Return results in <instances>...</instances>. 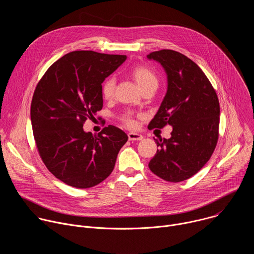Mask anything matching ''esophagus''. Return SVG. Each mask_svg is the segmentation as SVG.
<instances>
[{
  "label": "esophagus",
  "mask_w": 254,
  "mask_h": 254,
  "mask_svg": "<svg viewBox=\"0 0 254 254\" xmlns=\"http://www.w3.org/2000/svg\"><path fill=\"white\" fill-rule=\"evenodd\" d=\"M127 136L129 140H141L143 138V136L137 132H129Z\"/></svg>",
  "instance_id": "1"
}]
</instances>
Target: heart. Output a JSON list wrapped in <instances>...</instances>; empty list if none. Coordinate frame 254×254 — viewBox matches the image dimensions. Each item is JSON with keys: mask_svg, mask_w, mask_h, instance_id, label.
Masks as SVG:
<instances>
[{"mask_svg": "<svg viewBox=\"0 0 254 254\" xmlns=\"http://www.w3.org/2000/svg\"><path fill=\"white\" fill-rule=\"evenodd\" d=\"M131 77L136 82L140 90L150 87V86H158V77L155 72L146 66H136L130 71ZM115 87H116V79L114 77L107 78L101 86V93L102 96L106 99H110L114 96L115 93ZM124 122L128 127L134 126V121L132 120L130 114H126L123 118Z\"/></svg>", "mask_w": 254, "mask_h": 254, "instance_id": "b5f03b06", "label": "heart"}]
</instances>
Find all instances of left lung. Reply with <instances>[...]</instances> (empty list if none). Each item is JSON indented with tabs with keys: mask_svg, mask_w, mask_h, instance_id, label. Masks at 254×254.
I'll use <instances>...</instances> for the list:
<instances>
[{
	"mask_svg": "<svg viewBox=\"0 0 254 254\" xmlns=\"http://www.w3.org/2000/svg\"><path fill=\"white\" fill-rule=\"evenodd\" d=\"M167 74V92L149 128L173 127L170 138L156 139L159 150L150 170L168 182L178 183L198 173L211 158L218 140L220 106L201 68L180 52L150 53Z\"/></svg>",
	"mask_w": 254,
	"mask_h": 254,
	"instance_id": "left-lung-1",
	"label": "left lung"
}]
</instances>
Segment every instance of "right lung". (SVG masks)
<instances>
[{"instance_id":"1","label":"right lung","mask_w":254,"mask_h":254,"mask_svg":"<svg viewBox=\"0 0 254 254\" xmlns=\"http://www.w3.org/2000/svg\"><path fill=\"white\" fill-rule=\"evenodd\" d=\"M127 59L126 55L73 51L54 62L36 86L31 123L39 155L63 183L78 189L93 187L110 176L127 141L115 126L98 134L83 124L102 108L101 84Z\"/></svg>"}]
</instances>
